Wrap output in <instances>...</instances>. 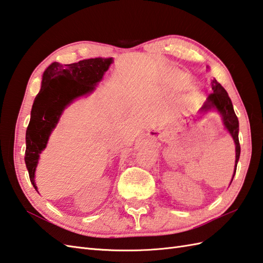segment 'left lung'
<instances>
[{"mask_svg":"<svg viewBox=\"0 0 263 263\" xmlns=\"http://www.w3.org/2000/svg\"><path fill=\"white\" fill-rule=\"evenodd\" d=\"M211 87L213 93L208 97L203 106L201 107L202 113H206L209 111H217L222 119V123L224 125V129L230 133L235 144V167L232 176V180L237 171V164L240 158V143H239V120L235 116L231 99L229 98L228 92L224 90L217 80L213 79L211 81ZM231 180V182H232ZM230 182V184H231Z\"/></svg>","mask_w":263,"mask_h":263,"instance_id":"left-lung-1","label":"left lung"}]
</instances>
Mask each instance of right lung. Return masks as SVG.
Here are the masks:
<instances>
[{
	"label": "right lung",
	"instance_id": "obj_1",
	"mask_svg": "<svg viewBox=\"0 0 263 263\" xmlns=\"http://www.w3.org/2000/svg\"><path fill=\"white\" fill-rule=\"evenodd\" d=\"M112 63L113 58H96L72 64L53 62L46 67L42 76L41 90L32 105L25 136L24 160L31 183L36 191L34 178L40 154L46 147L63 111L77 99L96 91Z\"/></svg>",
	"mask_w": 263,
	"mask_h": 263
}]
</instances>
